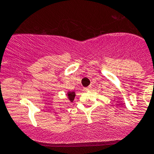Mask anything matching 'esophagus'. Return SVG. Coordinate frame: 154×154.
I'll use <instances>...</instances> for the list:
<instances>
[{
	"instance_id": "34e87169",
	"label": "esophagus",
	"mask_w": 154,
	"mask_h": 154,
	"mask_svg": "<svg viewBox=\"0 0 154 154\" xmlns=\"http://www.w3.org/2000/svg\"><path fill=\"white\" fill-rule=\"evenodd\" d=\"M91 87H88V88H84V91H89V90L90 89H91Z\"/></svg>"
}]
</instances>
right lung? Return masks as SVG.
<instances>
[{"label": "right lung", "mask_w": 154, "mask_h": 154, "mask_svg": "<svg viewBox=\"0 0 154 154\" xmlns=\"http://www.w3.org/2000/svg\"><path fill=\"white\" fill-rule=\"evenodd\" d=\"M67 97H68V99L69 100V101L73 102L74 98H75V92H73V91H72V92L69 91V92L67 93Z\"/></svg>", "instance_id": "right-lung-1"}]
</instances>
